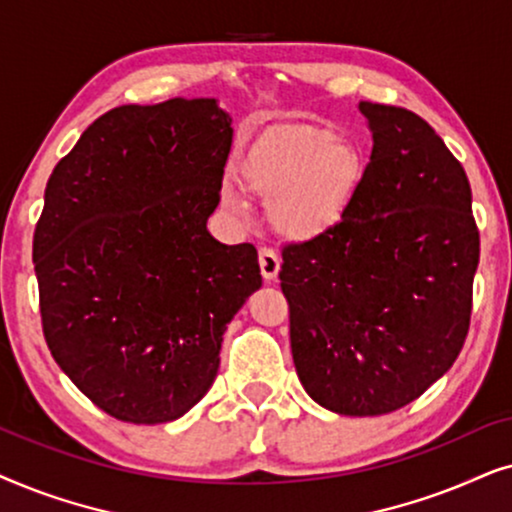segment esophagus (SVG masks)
Segmentation results:
<instances>
[{"instance_id":"obj_1","label":"esophagus","mask_w":512,"mask_h":512,"mask_svg":"<svg viewBox=\"0 0 512 512\" xmlns=\"http://www.w3.org/2000/svg\"><path fill=\"white\" fill-rule=\"evenodd\" d=\"M260 269H262L264 281L267 283L276 281L278 271H281V257H278L271 248H262L260 250Z\"/></svg>"}]
</instances>
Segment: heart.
<instances>
[{"instance_id":"obj_1","label":"heart","mask_w":512,"mask_h":512,"mask_svg":"<svg viewBox=\"0 0 512 512\" xmlns=\"http://www.w3.org/2000/svg\"><path fill=\"white\" fill-rule=\"evenodd\" d=\"M241 185L267 199L276 234L313 241L344 220L365 175V154L353 140L323 124H278L243 149L236 166ZM222 203L243 213L236 189L222 187Z\"/></svg>"}]
</instances>
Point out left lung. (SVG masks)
Listing matches in <instances>:
<instances>
[{
	"instance_id": "1",
	"label": "left lung",
	"mask_w": 512,
	"mask_h": 512,
	"mask_svg": "<svg viewBox=\"0 0 512 512\" xmlns=\"http://www.w3.org/2000/svg\"><path fill=\"white\" fill-rule=\"evenodd\" d=\"M372 154L353 206L283 250L290 346L325 410L379 417L417 400L459 356L480 234L466 170L424 119L360 102Z\"/></svg>"
}]
</instances>
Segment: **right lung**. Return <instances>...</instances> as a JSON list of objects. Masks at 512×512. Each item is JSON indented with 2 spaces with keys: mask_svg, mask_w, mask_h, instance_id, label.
<instances>
[{
  "mask_svg": "<svg viewBox=\"0 0 512 512\" xmlns=\"http://www.w3.org/2000/svg\"><path fill=\"white\" fill-rule=\"evenodd\" d=\"M231 117L215 98L109 109L58 161L34 229L44 337L72 384L128 424L180 419L262 288L257 250L210 236Z\"/></svg>",
  "mask_w": 512,
  "mask_h": 512,
  "instance_id": "1",
  "label": "right lung"
}]
</instances>
